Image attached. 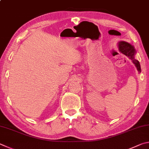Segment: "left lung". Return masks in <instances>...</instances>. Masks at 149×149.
Returning <instances> with one entry per match:
<instances>
[{
	"label": "left lung",
	"mask_w": 149,
	"mask_h": 149,
	"mask_svg": "<svg viewBox=\"0 0 149 149\" xmlns=\"http://www.w3.org/2000/svg\"><path fill=\"white\" fill-rule=\"evenodd\" d=\"M117 46L118 51L121 53L124 54L126 56H128L129 58H130L132 61L133 62L134 65L136 66L137 71L139 73L141 72V66L139 62L135 58V55H136V51L135 47L132 44L128 42L124 41H119L117 43Z\"/></svg>",
	"instance_id": "8db88e82"
}]
</instances>
